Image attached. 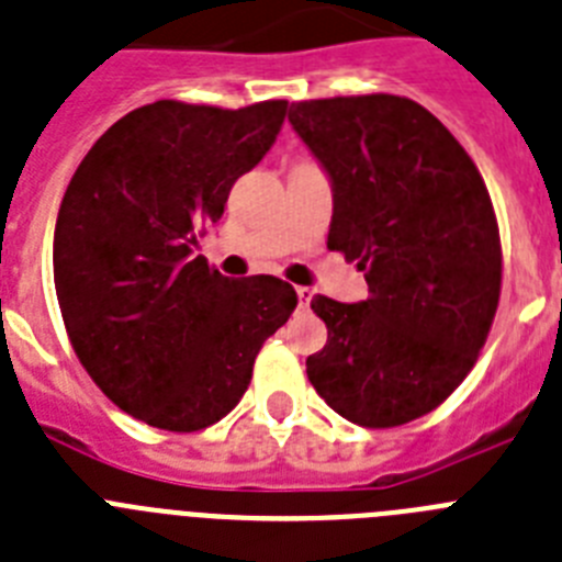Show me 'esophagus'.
Returning a JSON list of instances; mask_svg holds the SVG:
<instances>
[{
	"instance_id": "obj_1",
	"label": "esophagus",
	"mask_w": 562,
	"mask_h": 562,
	"mask_svg": "<svg viewBox=\"0 0 562 562\" xmlns=\"http://www.w3.org/2000/svg\"><path fill=\"white\" fill-rule=\"evenodd\" d=\"M295 295H299L301 310H306V306H310V301H313V290H310V286H295Z\"/></svg>"
}]
</instances>
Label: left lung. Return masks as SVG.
Masks as SVG:
<instances>
[{
    "label": "left lung",
    "mask_w": 562,
    "mask_h": 562,
    "mask_svg": "<svg viewBox=\"0 0 562 562\" xmlns=\"http://www.w3.org/2000/svg\"><path fill=\"white\" fill-rule=\"evenodd\" d=\"M292 131L333 187L327 247L369 284L358 304L315 295L327 347L306 375L340 418L386 429L458 390L501 299L495 210L458 138L401 95L292 102Z\"/></svg>",
    "instance_id": "8db88e82"
}]
</instances>
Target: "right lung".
<instances>
[{
	"label": "right lung",
	"instance_id": "obj_1",
	"mask_svg": "<svg viewBox=\"0 0 562 562\" xmlns=\"http://www.w3.org/2000/svg\"><path fill=\"white\" fill-rule=\"evenodd\" d=\"M286 102L238 110L153 102L119 119L67 184L53 281L99 390L167 431L207 429L247 392L261 344L299 295L276 276L227 278L199 256L235 179L267 156Z\"/></svg>",
	"mask_w": 562,
	"mask_h": 562
}]
</instances>
